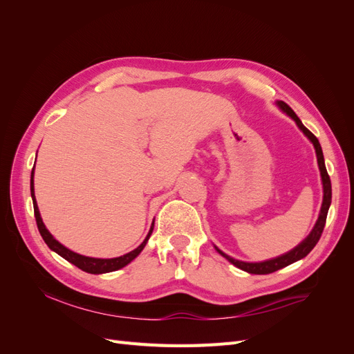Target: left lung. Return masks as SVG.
Segmentation results:
<instances>
[{
	"mask_svg": "<svg viewBox=\"0 0 354 354\" xmlns=\"http://www.w3.org/2000/svg\"><path fill=\"white\" fill-rule=\"evenodd\" d=\"M276 104L279 106V108L288 115L291 116L292 120L295 121V124L298 125L299 130H301L306 137L308 138L310 142L313 143L315 146V151H316V156H317V165H319V169H320V177H322V185H324V201H322V208H320V212H319V218L315 224L313 230L310 232L308 236L299 243L297 245L294 250H291L289 252L281 255V257H276V259H272V260H267V261H261V263H245V261H239V260H234L232 259V257H229L227 254H224L223 251H220L217 246L216 250L218 254H221L224 259H227L233 266H236L238 269L243 270V272H248L251 274H269V273H273L276 270L279 269H283V267L292 264L298 260L304 259V257L312 251L316 243L319 242L320 236H322V232H324V227H325V223H326V216H328V209H329V205H330V199H332V189H330V178L328 176V171H326V167H325V159H324V152H322V147H320V143L316 138V136L308 131L307 128L303 125V122L299 121V118L295 115V112L289 108V106L285 103V102H276Z\"/></svg>",
	"mask_w": 354,
	"mask_h": 354,
	"instance_id": "8db88e82",
	"label": "left lung"
}]
</instances>
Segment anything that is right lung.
I'll return each instance as SVG.
<instances>
[{
  "label": "right lung",
  "mask_w": 354,
  "mask_h": 354,
  "mask_svg": "<svg viewBox=\"0 0 354 354\" xmlns=\"http://www.w3.org/2000/svg\"><path fill=\"white\" fill-rule=\"evenodd\" d=\"M30 196H32V202H34V212H35L38 230L41 233L42 239H44V242L48 245V248L51 251H55L56 254H59L60 257H63V259L68 260L69 263H72L73 266H77L78 269L87 272V273H91V274H102V273H109V272L122 269V267H125L128 263H131L136 257L143 251L149 238H151V234L153 232V223H152L151 230H149L146 239L140 245H138L136 250L130 251L128 254H124L121 257H116V259H93V257H85V255H81V254H77V252L68 250L66 246H63L59 241L53 238V234L47 230L44 223H42V218L39 216V209L37 205L35 194H34V168H32V173H30Z\"/></svg>",
  "instance_id": "right-lung-1"
}]
</instances>
